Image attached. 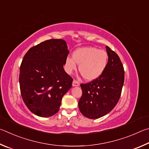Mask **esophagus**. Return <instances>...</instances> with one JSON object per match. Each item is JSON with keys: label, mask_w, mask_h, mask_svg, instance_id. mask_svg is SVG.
Listing matches in <instances>:
<instances>
[{"label": "esophagus", "mask_w": 149, "mask_h": 149, "mask_svg": "<svg viewBox=\"0 0 149 149\" xmlns=\"http://www.w3.org/2000/svg\"><path fill=\"white\" fill-rule=\"evenodd\" d=\"M80 86V84L79 82H77V80H74L72 81V86Z\"/></svg>", "instance_id": "obj_1"}]
</instances>
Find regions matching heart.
I'll list each match as a JSON object with an SVG mask.
<instances>
[{
  "instance_id": "obj_1",
  "label": "heart",
  "mask_w": 149,
  "mask_h": 149,
  "mask_svg": "<svg viewBox=\"0 0 149 149\" xmlns=\"http://www.w3.org/2000/svg\"><path fill=\"white\" fill-rule=\"evenodd\" d=\"M79 65V72L88 81L98 79L106 69L108 64V54L103 49L95 47H83L75 50L72 57H67L65 61V70L72 74Z\"/></svg>"
}]
</instances>
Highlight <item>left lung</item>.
Returning a JSON list of instances; mask_svg holds the SVG:
<instances>
[{
    "mask_svg": "<svg viewBox=\"0 0 149 149\" xmlns=\"http://www.w3.org/2000/svg\"><path fill=\"white\" fill-rule=\"evenodd\" d=\"M108 64L98 79L80 84L82 95L79 101L81 113L86 118L97 119L113 110L120 97L124 70L119 57L108 46Z\"/></svg>",
    "mask_w": 149,
    "mask_h": 149,
    "instance_id": "obj_1",
    "label": "left lung"
}]
</instances>
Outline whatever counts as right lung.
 <instances>
[{
  "instance_id": "right-lung-1",
  "label": "right lung",
  "mask_w": 149,
  "mask_h": 149,
  "mask_svg": "<svg viewBox=\"0 0 149 149\" xmlns=\"http://www.w3.org/2000/svg\"><path fill=\"white\" fill-rule=\"evenodd\" d=\"M69 53L62 39H50L29 49L20 66L21 94L35 115L49 117L58 112L72 79L63 69Z\"/></svg>"
}]
</instances>
